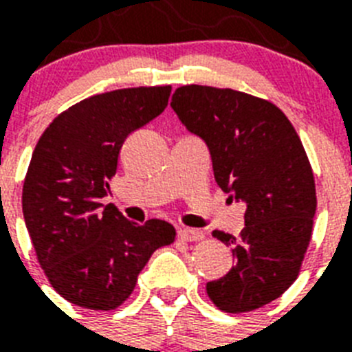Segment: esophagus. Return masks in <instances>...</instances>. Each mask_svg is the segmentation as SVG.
<instances>
[{
    "mask_svg": "<svg viewBox=\"0 0 352 352\" xmlns=\"http://www.w3.org/2000/svg\"><path fill=\"white\" fill-rule=\"evenodd\" d=\"M179 234V239L182 241H201L204 239V232L195 230V228H181L177 232Z\"/></svg>",
    "mask_w": 352,
    "mask_h": 352,
    "instance_id": "1",
    "label": "esophagus"
}]
</instances>
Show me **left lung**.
Returning a JSON list of instances; mask_svg holds the SVG:
<instances>
[{
    "label": "left lung",
    "mask_w": 352,
    "mask_h": 352,
    "mask_svg": "<svg viewBox=\"0 0 352 352\" xmlns=\"http://www.w3.org/2000/svg\"><path fill=\"white\" fill-rule=\"evenodd\" d=\"M171 107L206 142L221 190L246 204L237 239L214 232L235 265L206 292L221 311H256L294 283L311 243L316 186L303 144L278 106L241 91L182 85Z\"/></svg>",
    "instance_id": "8db88e82"
}]
</instances>
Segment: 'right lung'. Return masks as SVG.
Returning <instances> with one entry per match:
<instances>
[{
  "mask_svg": "<svg viewBox=\"0 0 352 352\" xmlns=\"http://www.w3.org/2000/svg\"><path fill=\"white\" fill-rule=\"evenodd\" d=\"M170 93L171 85H155L89 96L36 144L21 195L25 225L47 279L74 305L120 307L151 254L175 241L166 221L137 225L102 204L124 140L164 111Z\"/></svg>",
  "mask_w": 352,
  "mask_h": 352,
  "instance_id": "1",
  "label": "right lung"
}]
</instances>
